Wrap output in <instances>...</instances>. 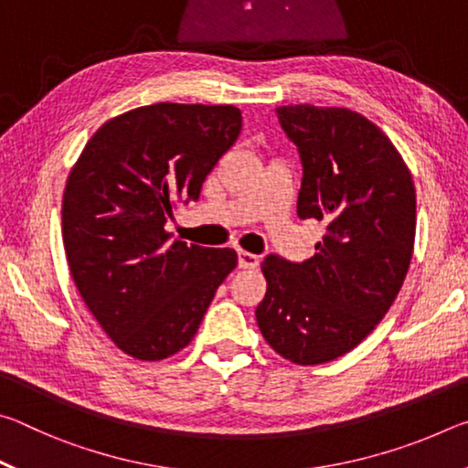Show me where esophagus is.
<instances>
[{
  "label": "esophagus",
  "mask_w": 468,
  "mask_h": 468,
  "mask_svg": "<svg viewBox=\"0 0 468 468\" xmlns=\"http://www.w3.org/2000/svg\"><path fill=\"white\" fill-rule=\"evenodd\" d=\"M237 258H239V268H243V271H253V268H258L260 264V258L256 253H250L243 250L237 251Z\"/></svg>",
  "instance_id": "esophagus-1"
}]
</instances>
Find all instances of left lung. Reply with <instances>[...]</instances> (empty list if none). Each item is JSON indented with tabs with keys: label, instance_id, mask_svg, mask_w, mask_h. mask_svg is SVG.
<instances>
[{
	"label": "left lung",
	"instance_id": "left-lung-1",
	"mask_svg": "<svg viewBox=\"0 0 468 468\" xmlns=\"http://www.w3.org/2000/svg\"><path fill=\"white\" fill-rule=\"evenodd\" d=\"M303 163L297 215L326 225L301 264L262 262L258 328L281 357L320 366L357 346L405 282L417 197L405 158L374 122L346 107L276 109Z\"/></svg>",
	"mask_w": 468,
	"mask_h": 468
}]
</instances>
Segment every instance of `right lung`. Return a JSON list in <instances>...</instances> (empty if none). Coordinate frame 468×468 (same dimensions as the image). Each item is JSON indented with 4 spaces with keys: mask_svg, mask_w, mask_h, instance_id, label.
I'll list each match as a JSON object with an SVG mask.
<instances>
[{
    "mask_svg": "<svg viewBox=\"0 0 468 468\" xmlns=\"http://www.w3.org/2000/svg\"><path fill=\"white\" fill-rule=\"evenodd\" d=\"M241 132L233 105L154 102L101 125L66 181L61 235L69 272L117 348L161 361L192 343L235 250L171 241L165 223L197 200Z\"/></svg>",
    "mask_w": 468,
    "mask_h": 468,
    "instance_id": "add662e5",
    "label": "right lung"
}]
</instances>
